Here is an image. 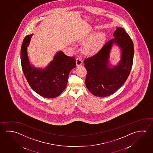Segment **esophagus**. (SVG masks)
<instances>
[{
    "label": "esophagus",
    "mask_w": 153,
    "mask_h": 153,
    "mask_svg": "<svg viewBox=\"0 0 153 153\" xmlns=\"http://www.w3.org/2000/svg\"><path fill=\"white\" fill-rule=\"evenodd\" d=\"M76 62L77 66H79V65H82V64L83 63V61L80 58H77L76 60Z\"/></svg>",
    "instance_id": "obj_1"
}]
</instances>
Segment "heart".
<instances>
[{"instance_id": "obj_1", "label": "heart", "mask_w": 153, "mask_h": 153, "mask_svg": "<svg viewBox=\"0 0 153 153\" xmlns=\"http://www.w3.org/2000/svg\"><path fill=\"white\" fill-rule=\"evenodd\" d=\"M105 36L103 33L99 34L96 37L85 44L84 47V52L86 54L92 55L95 54L102 45Z\"/></svg>"}]
</instances>
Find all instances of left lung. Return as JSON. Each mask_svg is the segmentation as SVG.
Wrapping results in <instances>:
<instances>
[{"instance_id": "8db88e82", "label": "left lung", "mask_w": 153, "mask_h": 153, "mask_svg": "<svg viewBox=\"0 0 153 153\" xmlns=\"http://www.w3.org/2000/svg\"><path fill=\"white\" fill-rule=\"evenodd\" d=\"M115 38L105 44L100 50L84 61L87 70L85 84L88 91L97 97H105L112 94L124 84L132 67L134 46L130 36L124 29L117 28ZM113 43L121 48L122 57L114 68L108 66V59Z\"/></svg>"}]
</instances>
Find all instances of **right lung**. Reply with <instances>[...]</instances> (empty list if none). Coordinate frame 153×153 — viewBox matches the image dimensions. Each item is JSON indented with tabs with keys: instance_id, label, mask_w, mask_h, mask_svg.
I'll use <instances>...</instances> for the list:
<instances>
[{
	"instance_id": "obj_1",
	"label": "right lung",
	"mask_w": 153,
	"mask_h": 153,
	"mask_svg": "<svg viewBox=\"0 0 153 153\" xmlns=\"http://www.w3.org/2000/svg\"><path fill=\"white\" fill-rule=\"evenodd\" d=\"M32 34L24 39L21 48V62L23 72L30 87L43 97L54 98L65 90L70 70L76 67L74 56H68L60 51L47 68L36 69L30 65L27 54V46Z\"/></svg>"
}]
</instances>
